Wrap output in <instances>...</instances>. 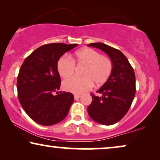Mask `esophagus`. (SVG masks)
Segmentation results:
<instances>
[{"mask_svg":"<svg viewBox=\"0 0 160 160\" xmlns=\"http://www.w3.org/2000/svg\"><path fill=\"white\" fill-rule=\"evenodd\" d=\"M80 97H81L80 95H74V99H75V100L78 99V98H79Z\"/></svg>","mask_w":160,"mask_h":160,"instance_id":"1","label":"esophagus"}]
</instances>
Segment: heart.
<instances>
[{"label": "heart", "instance_id": "1", "mask_svg": "<svg viewBox=\"0 0 160 160\" xmlns=\"http://www.w3.org/2000/svg\"><path fill=\"white\" fill-rule=\"evenodd\" d=\"M77 64L86 65L83 71L84 76H72L62 82L64 90L74 94L88 91L96 85L106 83L112 73L113 62L108 57L100 54L91 48H84L76 52L73 60L66 55L62 56L58 62V71L62 78H68L74 73Z\"/></svg>", "mask_w": 160, "mask_h": 160}]
</instances>
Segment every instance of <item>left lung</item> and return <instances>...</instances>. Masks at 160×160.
<instances>
[{
	"label": "left lung",
	"instance_id": "1",
	"mask_svg": "<svg viewBox=\"0 0 160 160\" xmlns=\"http://www.w3.org/2000/svg\"><path fill=\"white\" fill-rule=\"evenodd\" d=\"M88 46L108 54L113 62V71L108 80L97 91L101 96L91 94L92 101L87 111L94 121L111 125L125 116L134 99L136 90L134 71L119 50L102 43H92Z\"/></svg>",
	"mask_w": 160,
	"mask_h": 160
}]
</instances>
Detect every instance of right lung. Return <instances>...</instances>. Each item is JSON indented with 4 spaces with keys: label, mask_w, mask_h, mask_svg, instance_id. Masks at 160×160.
Wrapping results in <instances>:
<instances>
[{
    "label": "right lung",
    "mask_w": 160,
    "mask_h": 160,
    "mask_svg": "<svg viewBox=\"0 0 160 160\" xmlns=\"http://www.w3.org/2000/svg\"><path fill=\"white\" fill-rule=\"evenodd\" d=\"M77 45H43L32 52L22 65L17 82L19 100L26 113L36 123L44 126L55 124L68 113L74 100L73 94L59 92L54 95L53 92L60 87L58 60Z\"/></svg>",
    "instance_id": "1"
}]
</instances>
